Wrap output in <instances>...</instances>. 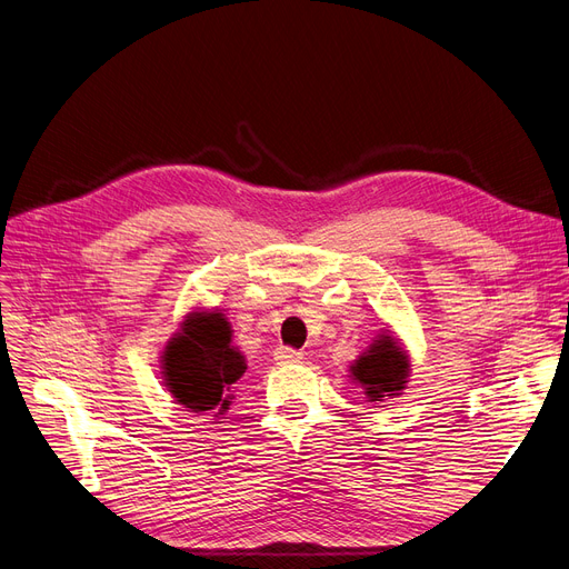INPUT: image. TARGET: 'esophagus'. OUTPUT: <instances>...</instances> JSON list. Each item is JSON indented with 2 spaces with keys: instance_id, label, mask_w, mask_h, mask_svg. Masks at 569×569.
<instances>
[{
  "instance_id": "esophagus-1",
  "label": "esophagus",
  "mask_w": 569,
  "mask_h": 569,
  "mask_svg": "<svg viewBox=\"0 0 569 569\" xmlns=\"http://www.w3.org/2000/svg\"><path fill=\"white\" fill-rule=\"evenodd\" d=\"M273 359H277V363H281V366L298 363L302 359V351L290 349V347H279L277 351H273Z\"/></svg>"
}]
</instances>
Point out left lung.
<instances>
[{
	"label": "left lung",
	"instance_id": "left-lung-1",
	"mask_svg": "<svg viewBox=\"0 0 569 569\" xmlns=\"http://www.w3.org/2000/svg\"><path fill=\"white\" fill-rule=\"evenodd\" d=\"M408 375V356L389 332L380 335L351 366V377L366 389L368 401H385V396H398L406 389Z\"/></svg>",
	"mask_w": 569,
	"mask_h": 569
}]
</instances>
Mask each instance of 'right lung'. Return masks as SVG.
<instances>
[{
  "mask_svg": "<svg viewBox=\"0 0 569 569\" xmlns=\"http://www.w3.org/2000/svg\"><path fill=\"white\" fill-rule=\"evenodd\" d=\"M166 387L176 403L192 412L220 417L231 406V385L246 372V361L231 347V328L220 311H194L166 345Z\"/></svg>",
  "mask_w": 569,
  "mask_h": 569,
  "instance_id": "add662e5",
  "label": "right lung"
}]
</instances>
